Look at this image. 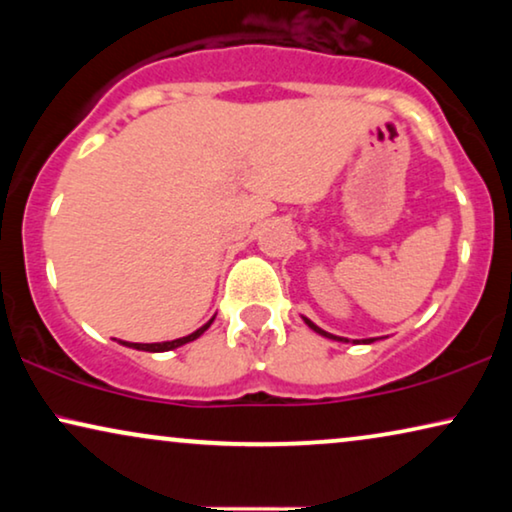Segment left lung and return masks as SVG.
Segmentation results:
<instances>
[{
	"mask_svg": "<svg viewBox=\"0 0 512 512\" xmlns=\"http://www.w3.org/2000/svg\"><path fill=\"white\" fill-rule=\"evenodd\" d=\"M305 324H307V326H310V328H312V331H317L319 335H324V338H331V340H340V342H349V340H345V338H338V335H333V333H326V331H324V328H319L317 324H312V321H310V319H305ZM363 342H373V338H370V340H363Z\"/></svg>",
	"mask_w": 512,
	"mask_h": 512,
	"instance_id": "1",
	"label": "left lung"
}]
</instances>
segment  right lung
I'll list each match as a JSON object with an SVG mask.
<instances>
[{"label":"right lung","instance_id":"1","mask_svg":"<svg viewBox=\"0 0 512 512\" xmlns=\"http://www.w3.org/2000/svg\"><path fill=\"white\" fill-rule=\"evenodd\" d=\"M212 321H214V319H209L205 326L198 328V331L191 333V335H186V338H177V340H170V342H151V345H139V342H130V345H125V347L142 349V352H170V349H177V347H181V345H186V342H191V340H195V338H200V335L207 331V328H209V324H212Z\"/></svg>","mask_w":512,"mask_h":512}]
</instances>
